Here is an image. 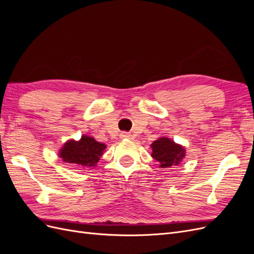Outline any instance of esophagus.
<instances>
[{
	"label": "esophagus",
	"mask_w": 254,
	"mask_h": 254,
	"mask_svg": "<svg viewBox=\"0 0 254 254\" xmlns=\"http://www.w3.org/2000/svg\"><path fill=\"white\" fill-rule=\"evenodd\" d=\"M121 137H122V139H131L132 135L130 134V133H128V132H122L121 133Z\"/></svg>",
	"instance_id": "esophagus-1"
}]
</instances>
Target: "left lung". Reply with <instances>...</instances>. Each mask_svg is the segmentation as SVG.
<instances>
[{
	"label": "left lung",
	"instance_id": "8db88e82",
	"mask_svg": "<svg viewBox=\"0 0 254 254\" xmlns=\"http://www.w3.org/2000/svg\"><path fill=\"white\" fill-rule=\"evenodd\" d=\"M150 147L152 149L151 157L160 163V167H171L178 165L186 157V149L183 146L175 143L168 137H159L153 142Z\"/></svg>",
	"mask_w": 254,
	"mask_h": 254
}]
</instances>
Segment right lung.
I'll return each mask as SVG.
<instances>
[{"label":"right lung","instance_id":"1","mask_svg":"<svg viewBox=\"0 0 254 254\" xmlns=\"http://www.w3.org/2000/svg\"><path fill=\"white\" fill-rule=\"evenodd\" d=\"M105 149L106 144L97 142L92 136L82 135L79 141L68 140L59 150V157L75 167H92L96 165Z\"/></svg>","mask_w":254,"mask_h":254}]
</instances>
